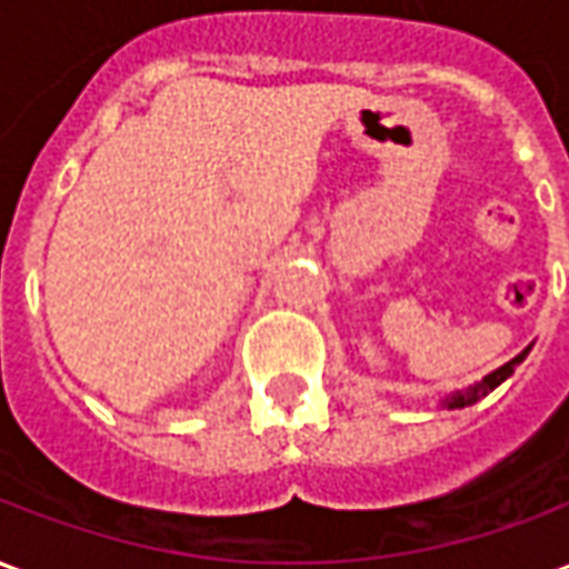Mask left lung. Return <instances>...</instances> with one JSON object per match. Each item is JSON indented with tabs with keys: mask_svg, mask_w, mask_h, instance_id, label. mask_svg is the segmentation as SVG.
I'll return each mask as SVG.
<instances>
[{
	"mask_svg": "<svg viewBox=\"0 0 569 569\" xmlns=\"http://www.w3.org/2000/svg\"><path fill=\"white\" fill-rule=\"evenodd\" d=\"M525 357H527V350L525 353H518L512 362H506V366H500L497 371H490L488 378H485V381H478L476 387L460 390V393H451L448 399H445V402H448V408H463V406H472V402H478V399H485V396H488L493 387H500V383L506 381V378H509V375H512V371L518 369L521 362H525Z\"/></svg>",
	"mask_w": 569,
	"mask_h": 569,
	"instance_id": "left-lung-1",
	"label": "left lung"
}]
</instances>
